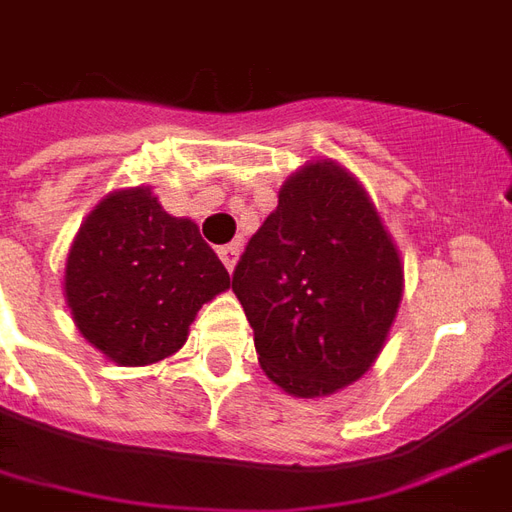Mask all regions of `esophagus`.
<instances>
[{
  "instance_id": "obj_1",
  "label": "esophagus",
  "mask_w": 512,
  "mask_h": 512,
  "mask_svg": "<svg viewBox=\"0 0 512 512\" xmlns=\"http://www.w3.org/2000/svg\"><path fill=\"white\" fill-rule=\"evenodd\" d=\"M238 255H241V244H227L219 249V257H222V263H225L227 271H233V268H236Z\"/></svg>"
}]
</instances>
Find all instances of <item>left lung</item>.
I'll return each mask as SVG.
<instances>
[{
  "instance_id": "8db88e82",
  "label": "left lung",
  "mask_w": 512,
  "mask_h": 512,
  "mask_svg": "<svg viewBox=\"0 0 512 512\" xmlns=\"http://www.w3.org/2000/svg\"><path fill=\"white\" fill-rule=\"evenodd\" d=\"M260 369L295 399L358 382L380 358L404 293V263L369 192L336 160L279 189L233 274Z\"/></svg>"
}]
</instances>
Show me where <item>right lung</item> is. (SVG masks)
I'll return each instance as SVG.
<instances>
[{"label": "right lung", "instance_id": "right-lung-1", "mask_svg": "<svg viewBox=\"0 0 512 512\" xmlns=\"http://www.w3.org/2000/svg\"><path fill=\"white\" fill-rule=\"evenodd\" d=\"M75 328L119 366H151L184 347L200 306L230 274L198 225L168 214L151 187L113 189L78 227L64 260Z\"/></svg>", "mask_w": 512, "mask_h": 512}]
</instances>
